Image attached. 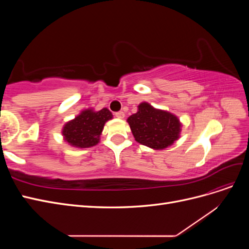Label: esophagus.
<instances>
[{"label":"esophagus","mask_w":249,"mask_h":249,"mask_svg":"<svg viewBox=\"0 0 249 249\" xmlns=\"http://www.w3.org/2000/svg\"><path fill=\"white\" fill-rule=\"evenodd\" d=\"M115 116H116L117 118H119V119H123V118H124V113L123 111L116 112V113H115Z\"/></svg>","instance_id":"34e87169"}]
</instances>
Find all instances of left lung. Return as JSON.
Wrapping results in <instances>:
<instances>
[{"label":"left lung","mask_w":249,"mask_h":249,"mask_svg":"<svg viewBox=\"0 0 249 249\" xmlns=\"http://www.w3.org/2000/svg\"><path fill=\"white\" fill-rule=\"evenodd\" d=\"M133 136L140 144L154 149H163L179 138L182 124L172 113L156 109L144 102L138 111L127 118Z\"/></svg>","instance_id":"8db88e82"}]
</instances>
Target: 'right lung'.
Here are the masks:
<instances>
[{
    "mask_svg": "<svg viewBox=\"0 0 249 249\" xmlns=\"http://www.w3.org/2000/svg\"><path fill=\"white\" fill-rule=\"evenodd\" d=\"M112 117V113L107 108L100 111L83 110L78 116L64 124L62 129L64 140L78 148L94 146L100 142L105 124Z\"/></svg>",
    "mask_w": 249,
    "mask_h": 249,
    "instance_id": "add662e5",
    "label": "right lung"
}]
</instances>
